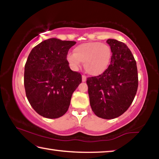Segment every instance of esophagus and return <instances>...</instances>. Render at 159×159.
I'll list each match as a JSON object with an SVG mask.
<instances>
[{
	"instance_id": "1",
	"label": "esophagus",
	"mask_w": 159,
	"mask_h": 159,
	"mask_svg": "<svg viewBox=\"0 0 159 159\" xmlns=\"http://www.w3.org/2000/svg\"><path fill=\"white\" fill-rule=\"evenodd\" d=\"M86 79H87V77L84 76V75H83V76H82V81L83 82L86 81Z\"/></svg>"
}]
</instances>
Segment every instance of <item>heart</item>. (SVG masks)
Wrapping results in <instances>:
<instances>
[{"mask_svg":"<svg viewBox=\"0 0 159 159\" xmlns=\"http://www.w3.org/2000/svg\"><path fill=\"white\" fill-rule=\"evenodd\" d=\"M112 52L109 45L99 42H88L79 45L74 53L67 55V61L71 69H78L84 62V68L91 76L104 73L111 62Z\"/></svg>","mask_w":159,"mask_h":159,"instance_id":"obj_1","label":"heart"}]
</instances>
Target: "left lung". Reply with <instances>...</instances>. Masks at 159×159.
<instances>
[{
    "instance_id": "1",
    "label": "left lung",
    "mask_w": 159,
    "mask_h": 159,
    "mask_svg": "<svg viewBox=\"0 0 159 159\" xmlns=\"http://www.w3.org/2000/svg\"><path fill=\"white\" fill-rule=\"evenodd\" d=\"M111 62L105 71L87 79L93 111L104 119L117 118L131 105L138 88L136 61L124 43L108 39Z\"/></svg>"
}]
</instances>
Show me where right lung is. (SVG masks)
<instances>
[{
	"label": "right lung",
	"mask_w": 159,
	"mask_h": 159,
	"mask_svg": "<svg viewBox=\"0 0 159 159\" xmlns=\"http://www.w3.org/2000/svg\"><path fill=\"white\" fill-rule=\"evenodd\" d=\"M75 41L49 39L31 50L25 66L26 98L39 115L62 116L72 94L82 82L81 74L70 69L66 56Z\"/></svg>",
	"instance_id": "1"
}]
</instances>
